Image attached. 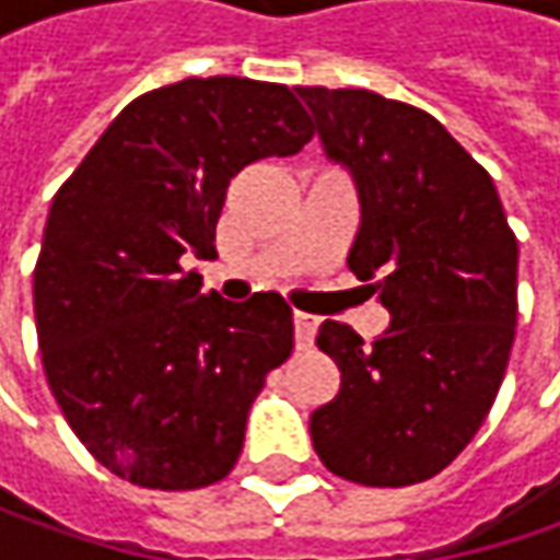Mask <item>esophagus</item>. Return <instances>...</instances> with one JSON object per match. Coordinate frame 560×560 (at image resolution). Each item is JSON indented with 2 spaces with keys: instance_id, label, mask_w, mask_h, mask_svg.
<instances>
[{
  "instance_id": "1",
  "label": "esophagus",
  "mask_w": 560,
  "mask_h": 560,
  "mask_svg": "<svg viewBox=\"0 0 560 560\" xmlns=\"http://www.w3.org/2000/svg\"><path fill=\"white\" fill-rule=\"evenodd\" d=\"M292 324H295V349H312L314 334H317V317L295 312L292 314Z\"/></svg>"
}]
</instances>
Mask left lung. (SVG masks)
<instances>
[{"mask_svg": "<svg viewBox=\"0 0 560 560\" xmlns=\"http://www.w3.org/2000/svg\"><path fill=\"white\" fill-rule=\"evenodd\" d=\"M349 164L361 226L349 270L389 308L364 339L324 320L339 393L312 415L324 467L361 486L436 477L483 427L517 324V236L483 164L440 120L371 90L295 86Z\"/></svg>", "mask_w": 560, "mask_h": 560, "instance_id": "obj_1", "label": "left lung"}]
</instances>
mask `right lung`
<instances>
[{
	"mask_svg": "<svg viewBox=\"0 0 560 560\" xmlns=\"http://www.w3.org/2000/svg\"><path fill=\"white\" fill-rule=\"evenodd\" d=\"M314 137L283 83L186 77L133 98L55 192L33 268L43 371L77 440L142 489H205L243 452L252 401L292 352L277 292L226 302L214 258L230 180Z\"/></svg>",
	"mask_w": 560,
	"mask_h": 560,
	"instance_id": "right-lung-1",
	"label": "right lung"
}]
</instances>
